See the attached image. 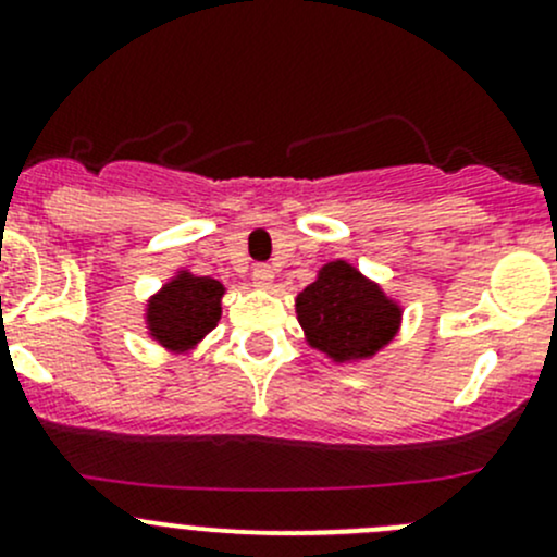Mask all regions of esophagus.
I'll use <instances>...</instances> for the list:
<instances>
[{
    "instance_id": "obj_1",
    "label": "esophagus",
    "mask_w": 557,
    "mask_h": 557,
    "mask_svg": "<svg viewBox=\"0 0 557 557\" xmlns=\"http://www.w3.org/2000/svg\"><path fill=\"white\" fill-rule=\"evenodd\" d=\"M252 283H256V288H272L274 269L267 267V263H258V267L252 269Z\"/></svg>"
}]
</instances>
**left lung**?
<instances>
[{"mask_svg": "<svg viewBox=\"0 0 557 557\" xmlns=\"http://www.w3.org/2000/svg\"><path fill=\"white\" fill-rule=\"evenodd\" d=\"M307 342L336 363L361 361L396 336L401 307L347 261H331L296 296Z\"/></svg>", "mask_w": 557, "mask_h": 557, "instance_id": "obj_1", "label": "left lung"}]
</instances>
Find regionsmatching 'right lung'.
Instances as JSON below:
<instances>
[{"label": "right lung", "instance_id": "1", "mask_svg": "<svg viewBox=\"0 0 557 557\" xmlns=\"http://www.w3.org/2000/svg\"><path fill=\"white\" fill-rule=\"evenodd\" d=\"M223 285L180 272L148 301V331L170 350H188L221 320Z\"/></svg>", "mask_w": 557, "mask_h": 557}]
</instances>
